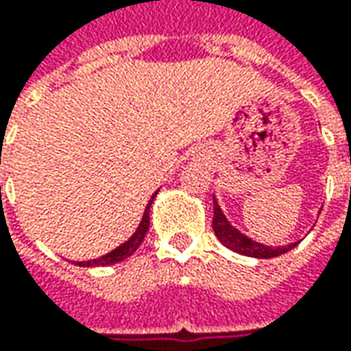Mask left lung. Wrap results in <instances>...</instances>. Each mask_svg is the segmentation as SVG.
I'll return each instance as SVG.
<instances>
[{"label": "left lung", "instance_id": "obj_1", "mask_svg": "<svg viewBox=\"0 0 351 351\" xmlns=\"http://www.w3.org/2000/svg\"><path fill=\"white\" fill-rule=\"evenodd\" d=\"M213 213H215L213 215V230H215V234H217V238L223 242L226 248L232 250L236 254H242V256H248V258L265 260V258L281 256V254L289 252L291 248H295L299 244V242H293V244H287V246H265L262 242H256L250 236L242 234L224 217V213L221 209V205H219V201H217V197H213Z\"/></svg>", "mask_w": 351, "mask_h": 351}]
</instances>
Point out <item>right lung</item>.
<instances>
[{
    "label": "right lung",
    "instance_id": "1",
    "mask_svg": "<svg viewBox=\"0 0 351 351\" xmlns=\"http://www.w3.org/2000/svg\"><path fill=\"white\" fill-rule=\"evenodd\" d=\"M158 193V191H156ZM156 193L152 195V199L148 201V205H146V209H144V215H142V221L138 224V228L134 230V234L128 238L127 242H123L119 248H115L113 252H109V254H105L101 258H97V260H89V262H74L75 265H82V267H91V265H111V263H119L123 262V260H127L128 256H132L138 246L142 244V240H144V236L148 232V226H150V205H152V201H154Z\"/></svg>",
    "mask_w": 351,
    "mask_h": 351
}]
</instances>
